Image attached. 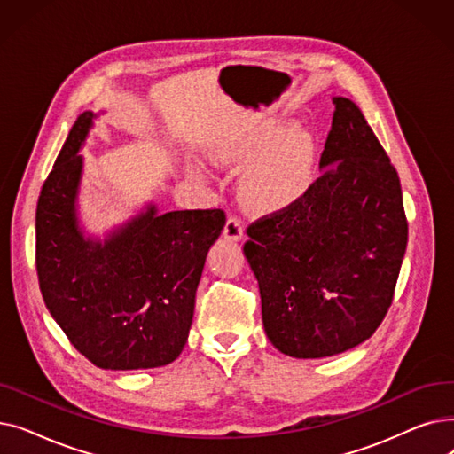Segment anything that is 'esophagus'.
I'll return each instance as SVG.
<instances>
[{
    "label": "esophagus",
    "mask_w": 454,
    "mask_h": 454,
    "mask_svg": "<svg viewBox=\"0 0 454 454\" xmlns=\"http://www.w3.org/2000/svg\"><path fill=\"white\" fill-rule=\"evenodd\" d=\"M223 235L226 237V239H230V241H241L243 235H245L241 221L237 219V217H230V219L226 221V226H224V230H223Z\"/></svg>",
    "instance_id": "1"
}]
</instances>
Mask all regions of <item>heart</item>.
<instances>
[{
	"instance_id": "1",
	"label": "heart",
	"mask_w": 454,
	"mask_h": 454,
	"mask_svg": "<svg viewBox=\"0 0 454 454\" xmlns=\"http://www.w3.org/2000/svg\"><path fill=\"white\" fill-rule=\"evenodd\" d=\"M215 165L241 171L239 197L257 213H278L298 204L315 184L318 145L311 132L287 121H269L217 143L209 153ZM200 178L202 169L191 167Z\"/></svg>"
}]
</instances>
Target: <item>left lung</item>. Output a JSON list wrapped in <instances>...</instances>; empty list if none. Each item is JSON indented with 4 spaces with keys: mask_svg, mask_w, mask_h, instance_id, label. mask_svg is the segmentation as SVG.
Segmentation results:
<instances>
[{
    "mask_svg": "<svg viewBox=\"0 0 454 454\" xmlns=\"http://www.w3.org/2000/svg\"><path fill=\"white\" fill-rule=\"evenodd\" d=\"M333 105L320 178L298 204L247 230L265 333L294 359L339 355L373 335L409 239L390 158L359 106Z\"/></svg>",
    "mask_w": 454,
    "mask_h": 454,
    "instance_id": "8db88e82",
    "label": "left lung"
}]
</instances>
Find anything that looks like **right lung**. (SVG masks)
<instances>
[{"mask_svg":"<svg viewBox=\"0 0 454 454\" xmlns=\"http://www.w3.org/2000/svg\"><path fill=\"white\" fill-rule=\"evenodd\" d=\"M98 117L90 110L77 117L40 191V291L69 342L95 366L160 368L187 342L206 255L226 217L221 209L160 213L149 202L103 239L88 235L79 219V153Z\"/></svg>","mask_w":454,"mask_h":454,"instance_id":"right-lung-1","label":"right lung"}]
</instances>
